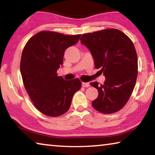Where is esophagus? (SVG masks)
<instances>
[{"label":"esophagus","mask_w":155,"mask_h":155,"mask_svg":"<svg viewBox=\"0 0 155 155\" xmlns=\"http://www.w3.org/2000/svg\"><path fill=\"white\" fill-rule=\"evenodd\" d=\"M82 86L83 87H89L90 86V84L89 83H82Z\"/></svg>","instance_id":"34e87169"}]
</instances>
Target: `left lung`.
Returning <instances> with one entry per match:
<instances>
[{
  "instance_id": "obj_1",
  "label": "left lung",
  "mask_w": 155,
  "mask_h": 155,
  "mask_svg": "<svg viewBox=\"0 0 155 155\" xmlns=\"http://www.w3.org/2000/svg\"><path fill=\"white\" fill-rule=\"evenodd\" d=\"M80 40L90 51L95 68L106 78L103 85L90 83L98 91L91 104L103 114L118 111L127 104L137 80V56L132 41L115 28L83 34Z\"/></svg>"
}]
</instances>
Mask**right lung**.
<instances>
[{"label": "right lung", "instance_id": "right-lung-1", "mask_svg": "<svg viewBox=\"0 0 155 155\" xmlns=\"http://www.w3.org/2000/svg\"><path fill=\"white\" fill-rule=\"evenodd\" d=\"M80 37L41 31L23 49L20 61L23 83L34 106L44 115L64 114L70 109L74 94L81 87L78 78L65 81L57 74L63 65L65 51L77 44Z\"/></svg>", "mask_w": 155, "mask_h": 155}]
</instances>
